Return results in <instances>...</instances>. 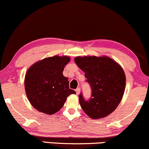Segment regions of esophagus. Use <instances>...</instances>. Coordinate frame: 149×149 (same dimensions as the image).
I'll use <instances>...</instances> for the list:
<instances>
[{
    "label": "esophagus",
    "instance_id": "esophagus-1",
    "mask_svg": "<svg viewBox=\"0 0 149 149\" xmlns=\"http://www.w3.org/2000/svg\"><path fill=\"white\" fill-rule=\"evenodd\" d=\"M76 94L77 95H78L79 93H80V88H77L76 89Z\"/></svg>",
    "mask_w": 149,
    "mask_h": 149
}]
</instances>
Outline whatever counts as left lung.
<instances>
[{
	"instance_id": "left-lung-1",
	"label": "left lung",
	"mask_w": 149,
	"mask_h": 149,
	"mask_svg": "<svg viewBox=\"0 0 149 149\" xmlns=\"http://www.w3.org/2000/svg\"><path fill=\"white\" fill-rule=\"evenodd\" d=\"M75 63L84 72L91 88V97L86 100L82 93L79 102L84 113L98 119L111 114L121 102L126 86V76L119 64L107 56L75 58Z\"/></svg>"
}]
</instances>
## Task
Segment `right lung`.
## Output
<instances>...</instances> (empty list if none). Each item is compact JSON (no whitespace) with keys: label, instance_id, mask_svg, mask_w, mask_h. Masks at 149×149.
<instances>
[{"label":"right lung","instance_id":"1","mask_svg":"<svg viewBox=\"0 0 149 149\" xmlns=\"http://www.w3.org/2000/svg\"><path fill=\"white\" fill-rule=\"evenodd\" d=\"M69 56H54L45 58L30 67L24 78L26 95L38 111L48 115L58 112L67 97L76 91L69 88L68 78L63 76Z\"/></svg>","mask_w":149,"mask_h":149}]
</instances>
